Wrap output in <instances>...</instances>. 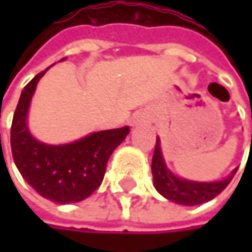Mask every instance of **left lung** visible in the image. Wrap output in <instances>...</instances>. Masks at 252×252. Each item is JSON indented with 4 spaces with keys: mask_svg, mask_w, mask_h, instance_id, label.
I'll use <instances>...</instances> for the list:
<instances>
[{
    "mask_svg": "<svg viewBox=\"0 0 252 252\" xmlns=\"http://www.w3.org/2000/svg\"><path fill=\"white\" fill-rule=\"evenodd\" d=\"M152 174H153V184L156 189L163 197H166L168 200L174 201L176 204L197 206L218 197L229 185L233 175L236 174V169L226 179L218 182H192V181L176 178L169 172V169L165 165L160 152L159 138H158L155 146L153 160H152Z\"/></svg>",
    "mask_w": 252,
    "mask_h": 252,
    "instance_id": "left-lung-1",
    "label": "left lung"
}]
</instances>
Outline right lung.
I'll return each instance as SVG.
<instances>
[{"label":"right lung","instance_id":"right-lung-1","mask_svg":"<svg viewBox=\"0 0 252 252\" xmlns=\"http://www.w3.org/2000/svg\"><path fill=\"white\" fill-rule=\"evenodd\" d=\"M45 73L33 77L22 92L11 124V153L17 169L36 192L60 204L77 203L100 187L108 159L129 128L93 132L64 146L39 143L27 129L26 115L36 84Z\"/></svg>","mask_w":252,"mask_h":252}]
</instances>
